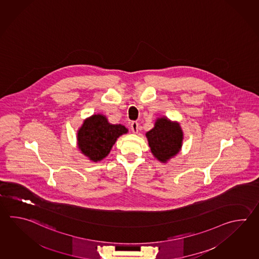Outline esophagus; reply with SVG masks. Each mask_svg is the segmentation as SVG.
<instances>
[{"label": "esophagus", "instance_id": "obj_1", "mask_svg": "<svg viewBox=\"0 0 259 259\" xmlns=\"http://www.w3.org/2000/svg\"><path fill=\"white\" fill-rule=\"evenodd\" d=\"M131 129H132V132L137 134L138 132V121H132L131 122Z\"/></svg>", "mask_w": 259, "mask_h": 259}]
</instances>
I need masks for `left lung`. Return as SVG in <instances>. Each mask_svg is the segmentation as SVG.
<instances>
[{"instance_id": "obj_1", "label": "left lung", "mask_w": 259, "mask_h": 259, "mask_svg": "<svg viewBox=\"0 0 259 259\" xmlns=\"http://www.w3.org/2000/svg\"><path fill=\"white\" fill-rule=\"evenodd\" d=\"M148 144L154 156L166 162L179 152L183 141V132L178 123L166 118L158 119L155 127L147 133Z\"/></svg>"}]
</instances>
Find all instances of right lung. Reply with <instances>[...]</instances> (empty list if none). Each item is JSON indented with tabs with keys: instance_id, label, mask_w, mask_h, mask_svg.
Masks as SVG:
<instances>
[{
	"instance_id": "obj_1",
	"label": "right lung",
	"mask_w": 259,
	"mask_h": 259,
	"mask_svg": "<svg viewBox=\"0 0 259 259\" xmlns=\"http://www.w3.org/2000/svg\"><path fill=\"white\" fill-rule=\"evenodd\" d=\"M127 131L121 124H111L103 115H93L84 121L77 133L78 148L91 160H101L110 153L117 138Z\"/></svg>"
}]
</instances>
